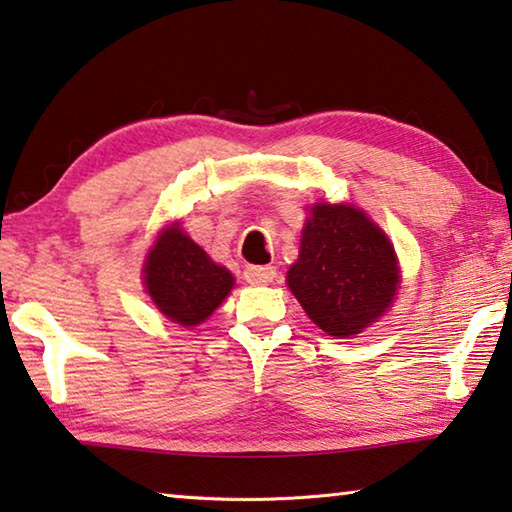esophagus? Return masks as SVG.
I'll return each mask as SVG.
<instances>
[{"instance_id":"34e87169","label":"esophagus","mask_w":512,"mask_h":512,"mask_svg":"<svg viewBox=\"0 0 512 512\" xmlns=\"http://www.w3.org/2000/svg\"><path fill=\"white\" fill-rule=\"evenodd\" d=\"M243 278L250 285H269V282L275 280V269L273 266H248L246 271H243Z\"/></svg>"}]
</instances>
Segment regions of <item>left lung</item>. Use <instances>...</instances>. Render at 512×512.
<instances>
[{"instance_id":"obj_1","label":"left lung","mask_w":512,"mask_h":512,"mask_svg":"<svg viewBox=\"0 0 512 512\" xmlns=\"http://www.w3.org/2000/svg\"><path fill=\"white\" fill-rule=\"evenodd\" d=\"M287 285L323 332L351 337L392 303L399 266L392 243L367 214L351 205H316Z\"/></svg>"}]
</instances>
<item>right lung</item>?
Masks as SVG:
<instances>
[{
	"label": "right lung",
	"mask_w": 512,
	"mask_h": 512,
	"mask_svg": "<svg viewBox=\"0 0 512 512\" xmlns=\"http://www.w3.org/2000/svg\"><path fill=\"white\" fill-rule=\"evenodd\" d=\"M145 287L159 312L180 326L205 321L234 285L232 273L214 264L196 241L168 227L145 259Z\"/></svg>",
	"instance_id": "obj_1"
}]
</instances>
